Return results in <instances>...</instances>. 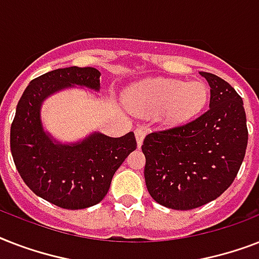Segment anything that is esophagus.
Returning a JSON list of instances; mask_svg holds the SVG:
<instances>
[{
	"mask_svg": "<svg viewBox=\"0 0 259 259\" xmlns=\"http://www.w3.org/2000/svg\"><path fill=\"white\" fill-rule=\"evenodd\" d=\"M146 136V132L144 129H141V127H138V129H136V138H137V145L138 148L142 145V142H144V138H145Z\"/></svg>",
	"mask_w": 259,
	"mask_h": 259,
	"instance_id": "1",
	"label": "esophagus"
}]
</instances>
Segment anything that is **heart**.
<instances>
[{"label":"heart","instance_id":"heart-1","mask_svg":"<svg viewBox=\"0 0 259 259\" xmlns=\"http://www.w3.org/2000/svg\"><path fill=\"white\" fill-rule=\"evenodd\" d=\"M208 98L204 83L149 79L130 90V105L144 115L160 113L161 121L177 125L199 114Z\"/></svg>","mask_w":259,"mask_h":259}]
</instances>
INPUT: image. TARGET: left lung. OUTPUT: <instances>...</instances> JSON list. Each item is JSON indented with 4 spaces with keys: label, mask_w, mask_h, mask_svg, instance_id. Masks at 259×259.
I'll list each match as a JSON object with an SVG mask.
<instances>
[{
    "label": "left lung",
    "mask_w": 259,
    "mask_h": 259,
    "mask_svg": "<svg viewBox=\"0 0 259 259\" xmlns=\"http://www.w3.org/2000/svg\"><path fill=\"white\" fill-rule=\"evenodd\" d=\"M209 84V109L192 121L154 130L144 140L145 183L158 204L193 209L219 197L235 180L249 132L243 101L217 75L200 72Z\"/></svg>",
    "instance_id": "left-lung-1"
}]
</instances>
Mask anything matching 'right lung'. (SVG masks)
<instances>
[{
	"label": "right lung",
	"instance_id": "right-lung-1",
	"mask_svg": "<svg viewBox=\"0 0 259 259\" xmlns=\"http://www.w3.org/2000/svg\"><path fill=\"white\" fill-rule=\"evenodd\" d=\"M101 72L94 67L59 68L33 79L18 101L10 126L14 165L32 192L66 209L98 204L114 173L137 148L133 132L113 138L95 133L75 145H59L41 127L40 106L48 95L68 86L99 90Z\"/></svg>",
	"mask_w": 259,
	"mask_h": 259
}]
</instances>
